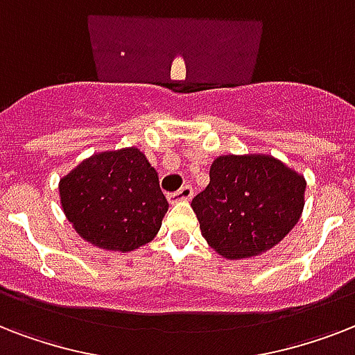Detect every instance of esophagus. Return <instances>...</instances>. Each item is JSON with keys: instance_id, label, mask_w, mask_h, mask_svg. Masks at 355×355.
I'll return each mask as SVG.
<instances>
[{"instance_id": "obj_1", "label": "esophagus", "mask_w": 355, "mask_h": 355, "mask_svg": "<svg viewBox=\"0 0 355 355\" xmlns=\"http://www.w3.org/2000/svg\"><path fill=\"white\" fill-rule=\"evenodd\" d=\"M193 197V188L191 186H182V188L175 191V193L167 195V200L171 202V205H177V202H186Z\"/></svg>"}]
</instances>
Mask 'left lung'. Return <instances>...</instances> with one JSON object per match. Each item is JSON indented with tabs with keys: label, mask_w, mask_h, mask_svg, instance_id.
Returning a JSON list of instances; mask_svg holds the SVG:
<instances>
[{
	"label": "left lung",
	"mask_w": 355,
	"mask_h": 355,
	"mask_svg": "<svg viewBox=\"0 0 355 355\" xmlns=\"http://www.w3.org/2000/svg\"><path fill=\"white\" fill-rule=\"evenodd\" d=\"M306 180L269 155H223L193 200L200 232L228 259L258 256L291 232L304 210Z\"/></svg>",
	"instance_id": "obj_1"
}]
</instances>
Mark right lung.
I'll list each match as a JSON object with an SVG mask.
<instances>
[{"mask_svg":"<svg viewBox=\"0 0 355 355\" xmlns=\"http://www.w3.org/2000/svg\"><path fill=\"white\" fill-rule=\"evenodd\" d=\"M58 191L77 234L105 250L153 241L169 208L158 173L136 147L92 155L60 178Z\"/></svg>","mask_w":355,"mask_h":355,"instance_id":"add662e5","label":"right lung"}]
</instances>
